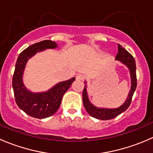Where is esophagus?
<instances>
[{
    "instance_id": "34e87169",
    "label": "esophagus",
    "mask_w": 153,
    "mask_h": 153,
    "mask_svg": "<svg viewBox=\"0 0 153 153\" xmlns=\"http://www.w3.org/2000/svg\"><path fill=\"white\" fill-rule=\"evenodd\" d=\"M84 78H85V77H84V75H82V74H78V75H76L77 81H83V80H84Z\"/></svg>"
}]
</instances>
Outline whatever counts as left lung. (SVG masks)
<instances>
[{
    "mask_svg": "<svg viewBox=\"0 0 153 153\" xmlns=\"http://www.w3.org/2000/svg\"><path fill=\"white\" fill-rule=\"evenodd\" d=\"M118 53L117 54L115 59L120 61L123 64L126 65L129 69L131 77V88L129 92L126 101L120 106L119 107L115 109H106V108H98L92 104L88 98L87 92H86V85L84 88L83 91V104L85 107L86 112L93 118L99 120H109L115 118L120 114L124 112L128 109L132 101V98L133 96L134 92L136 89L137 86V78H136V65L135 61L132 55L128 52L126 49H124L120 44H118ZM86 84V81H85Z\"/></svg>",
    "mask_w": 153,
    "mask_h": 153,
    "instance_id": "8db88e82",
    "label": "left lung"
}]
</instances>
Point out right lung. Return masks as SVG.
<instances>
[{"label": "right lung", "mask_w": 153, "mask_h": 153, "mask_svg": "<svg viewBox=\"0 0 153 153\" xmlns=\"http://www.w3.org/2000/svg\"><path fill=\"white\" fill-rule=\"evenodd\" d=\"M58 44L45 40L29 46L21 52L15 64L12 78V87L17 105L33 118H46L54 115L61 105L64 93L70 87L75 78L62 81L44 92L34 93L28 90L23 83V74L27 61L38 52L46 49H55Z\"/></svg>", "instance_id": "add662e5"}]
</instances>
